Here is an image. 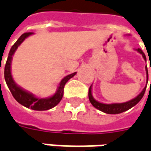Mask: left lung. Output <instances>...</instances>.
<instances>
[{
    "instance_id": "1",
    "label": "left lung",
    "mask_w": 151,
    "mask_h": 151,
    "mask_svg": "<svg viewBox=\"0 0 151 151\" xmlns=\"http://www.w3.org/2000/svg\"><path fill=\"white\" fill-rule=\"evenodd\" d=\"M140 54H142V56L144 58V59L146 61V57L145 54L144 53V52L140 48L136 49ZM145 70H146V74H147V79H148V70L147 67H145ZM150 70H151V65H150ZM148 82V80H147ZM151 84V81H150ZM147 85V84H146ZM145 89L146 87L143 89V91L140 93L138 95L136 98L132 99L131 100L127 102H125V103H120V104H103L100 102L95 100L94 98L93 97L92 94V86L89 88V92H88V98H89V100L91 102V104L94 106L96 109H99L103 112L106 113V114H120V113H122L124 111H127V109H131L132 107H133L134 105H136L142 99L143 96L145 94Z\"/></svg>"
}]
</instances>
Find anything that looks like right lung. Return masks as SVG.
Listing matches in <instances>:
<instances>
[{"mask_svg": "<svg viewBox=\"0 0 151 151\" xmlns=\"http://www.w3.org/2000/svg\"><path fill=\"white\" fill-rule=\"evenodd\" d=\"M32 34H33L32 32H28V33L23 34L18 39V41L14 43V45L12 47L10 52H9V54H8V57H7L6 63V65H5L4 76H5V81L6 82V85L9 88L12 96H13V98L19 102L20 104L24 105L26 108H29V109L30 108V109H34V110H47V109H52L54 106H56L57 104L61 101V99L63 98V95H64V88L66 82L70 78H72L76 74V72L72 73L70 75H68L65 77H64L63 79L61 80V81H60V83L58 85V87L57 89L56 93L52 96L48 97V98H45V99L37 98L32 93L27 92L25 90H24L23 88H21L19 86H18L15 83V81H13V78L12 76L11 64L12 56H13L15 51L19 47V45L24 42L28 36L31 35Z\"/></svg>", "mask_w": 151, "mask_h": 151, "instance_id": "add662e5", "label": "right lung"}]
</instances>
